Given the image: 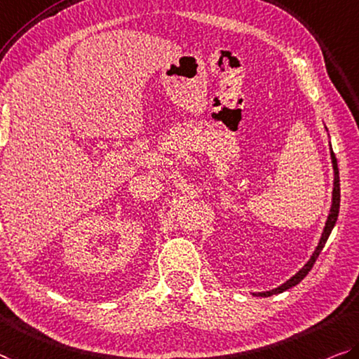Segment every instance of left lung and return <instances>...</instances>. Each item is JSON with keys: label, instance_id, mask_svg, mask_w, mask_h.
Listing matches in <instances>:
<instances>
[{"label": "left lung", "instance_id": "8db88e82", "mask_svg": "<svg viewBox=\"0 0 359 359\" xmlns=\"http://www.w3.org/2000/svg\"><path fill=\"white\" fill-rule=\"evenodd\" d=\"M330 156H332V165H334V192H332V207H330V213L327 217V222H326V226H324V233L321 236V241H319V244L316 247V250L313 252V255L310 260H308V263L303 266L299 273H297L295 276H292V278L287 280V283H284L283 285H279L278 289L274 290H269V292H262V294H258L260 297H269V295H274V294H280V292L287 290L290 287H294V285H297L300 283V280L305 278V276L310 273V269L313 268V264L316 263L319 253H321V250L324 249V245H326V242L329 239L330 233H332L334 226H335V222H337L339 218V208H340V178H339V167H337V158H335V154L330 152Z\"/></svg>", "mask_w": 359, "mask_h": 359}]
</instances>
